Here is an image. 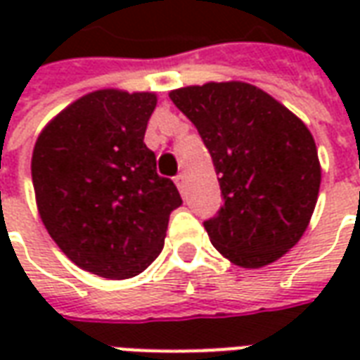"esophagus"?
<instances>
[{"label": "esophagus", "instance_id": "esophagus-1", "mask_svg": "<svg viewBox=\"0 0 360 360\" xmlns=\"http://www.w3.org/2000/svg\"><path fill=\"white\" fill-rule=\"evenodd\" d=\"M185 183H187V179H185V175H183V173H179V175L175 177V185H177V188H179L181 193L185 191Z\"/></svg>", "mask_w": 360, "mask_h": 360}]
</instances>
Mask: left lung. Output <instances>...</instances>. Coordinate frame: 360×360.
Wrapping results in <instances>:
<instances>
[{
	"label": "left lung",
	"mask_w": 360,
	"mask_h": 360,
	"mask_svg": "<svg viewBox=\"0 0 360 360\" xmlns=\"http://www.w3.org/2000/svg\"><path fill=\"white\" fill-rule=\"evenodd\" d=\"M202 136L224 206L204 221L212 245L241 268H262L293 249L312 218L322 167L301 119L243 81L172 90Z\"/></svg>",
	"instance_id": "obj_1"
}]
</instances>
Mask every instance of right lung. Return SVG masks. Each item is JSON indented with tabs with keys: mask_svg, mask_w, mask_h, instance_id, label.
<instances>
[{
	"mask_svg": "<svg viewBox=\"0 0 360 360\" xmlns=\"http://www.w3.org/2000/svg\"><path fill=\"white\" fill-rule=\"evenodd\" d=\"M156 103L154 92L94 90L36 139L30 169L44 227L71 262L100 278L146 270L183 202L144 144Z\"/></svg>",
	"mask_w": 360,
	"mask_h": 360,
	"instance_id": "right-lung-1",
	"label": "right lung"
}]
</instances>
